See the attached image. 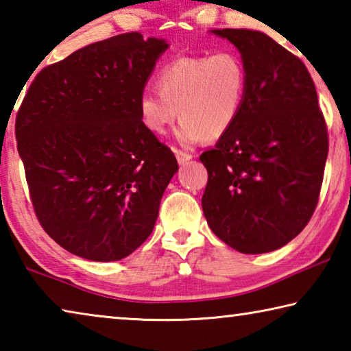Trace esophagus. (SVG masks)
I'll list each match as a JSON object with an SVG mask.
<instances>
[{"label": "esophagus", "instance_id": "1", "mask_svg": "<svg viewBox=\"0 0 351 351\" xmlns=\"http://www.w3.org/2000/svg\"><path fill=\"white\" fill-rule=\"evenodd\" d=\"M175 154H176L178 162H180L181 165L187 164V162L190 161V159H192V154H189V153H186V152H181V150H175Z\"/></svg>", "mask_w": 351, "mask_h": 351}]
</instances>
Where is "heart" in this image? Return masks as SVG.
Instances as JSON below:
<instances>
[{
    "label": "heart",
    "instance_id": "b5f03b06",
    "mask_svg": "<svg viewBox=\"0 0 351 351\" xmlns=\"http://www.w3.org/2000/svg\"><path fill=\"white\" fill-rule=\"evenodd\" d=\"M156 86L158 91L148 88L139 96L142 123L154 134H165L180 110L178 139L190 145L217 141L234 127L245 102L247 73L234 51L178 57L159 71Z\"/></svg>",
    "mask_w": 351,
    "mask_h": 351
}]
</instances>
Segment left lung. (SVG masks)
Instances as JSON below:
<instances>
[{"instance_id":"obj_1","label":"left lung","mask_w":351,"mask_h":351,"mask_svg":"<svg viewBox=\"0 0 351 351\" xmlns=\"http://www.w3.org/2000/svg\"><path fill=\"white\" fill-rule=\"evenodd\" d=\"M240 51L247 86L239 119L204 152L203 212L243 254L276 251L310 221L322 187L328 132L306 66L268 35L212 31Z\"/></svg>"}]
</instances>
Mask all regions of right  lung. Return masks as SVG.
Returning a JSON list of instances; mask_svg holds the SVG:
<instances>
[{
  "mask_svg": "<svg viewBox=\"0 0 351 351\" xmlns=\"http://www.w3.org/2000/svg\"><path fill=\"white\" fill-rule=\"evenodd\" d=\"M167 47L139 32L97 41L41 69L23 99L15 136L34 212L71 254L116 261L152 234L178 162L138 100Z\"/></svg>",
  "mask_w": 351,
  "mask_h": 351,
  "instance_id": "add662e5",
  "label": "right lung"
}]
</instances>
